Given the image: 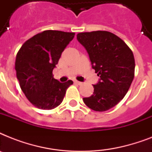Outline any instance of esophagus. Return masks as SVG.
<instances>
[{
    "mask_svg": "<svg viewBox=\"0 0 152 152\" xmlns=\"http://www.w3.org/2000/svg\"><path fill=\"white\" fill-rule=\"evenodd\" d=\"M74 83H76V84H78V85H82V84H83L82 82H80V81L78 80H74Z\"/></svg>",
    "mask_w": 152,
    "mask_h": 152,
    "instance_id": "obj_1",
    "label": "esophagus"
}]
</instances>
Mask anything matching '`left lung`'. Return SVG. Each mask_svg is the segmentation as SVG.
Returning a JSON list of instances; mask_svg holds the SVG:
<instances>
[{
    "mask_svg": "<svg viewBox=\"0 0 152 152\" xmlns=\"http://www.w3.org/2000/svg\"><path fill=\"white\" fill-rule=\"evenodd\" d=\"M77 40L88 51L92 68L100 77L90 97L83 98L91 110L103 112L125 97L135 74L132 51L122 39L106 31L79 33Z\"/></svg>",
    "mask_w": 152,
    "mask_h": 152,
    "instance_id": "obj_1",
    "label": "left lung"
}]
</instances>
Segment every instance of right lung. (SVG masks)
<instances>
[{"mask_svg":"<svg viewBox=\"0 0 152 152\" xmlns=\"http://www.w3.org/2000/svg\"><path fill=\"white\" fill-rule=\"evenodd\" d=\"M74 36V32L47 30L27 40L18 51L16 77L25 96L37 108H56L73 83L72 80L59 82L53 78V70Z\"/></svg>","mask_w":152,"mask_h":152,"instance_id":"1","label":"right lung"}]
</instances>
